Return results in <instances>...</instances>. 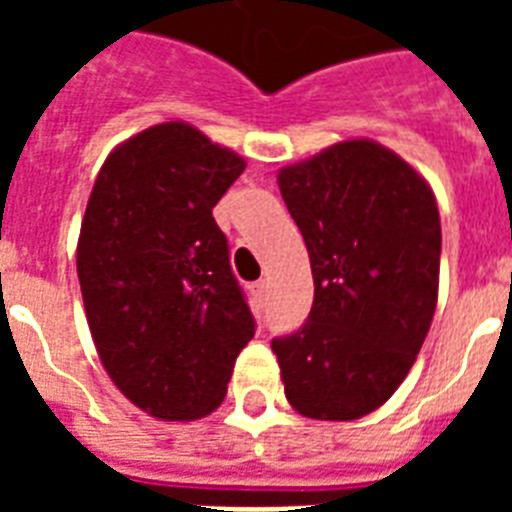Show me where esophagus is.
I'll list each match as a JSON object with an SVG mask.
<instances>
[{
    "label": "esophagus",
    "mask_w": 512,
    "mask_h": 512,
    "mask_svg": "<svg viewBox=\"0 0 512 512\" xmlns=\"http://www.w3.org/2000/svg\"><path fill=\"white\" fill-rule=\"evenodd\" d=\"M265 292H268V281H255V284H252V295L257 297V300H263L265 297Z\"/></svg>",
    "instance_id": "esophagus-1"
}]
</instances>
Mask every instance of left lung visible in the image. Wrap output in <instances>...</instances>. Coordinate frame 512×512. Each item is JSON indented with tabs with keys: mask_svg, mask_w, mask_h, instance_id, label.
<instances>
[{
	"mask_svg": "<svg viewBox=\"0 0 512 512\" xmlns=\"http://www.w3.org/2000/svg\"><path fill=\"white\" fill-rule=\"evenodd\" d=\"M279 188L316 287L308 321L271 342L284 393L311 420H358L396 393L436 313V196L366 138L281 167Z\"/></svg>",
	"mask_w": 512,
	"mask_h": 512,
	"instance_id": "left-lung-1",
	"label": "left lung"
}]
</instances>
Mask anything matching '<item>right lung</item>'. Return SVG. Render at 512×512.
<instances>
[{
  "label": "right lung",
  "instance_id": "obj_1",
  "mask_svg": "<svg viewBox=\"0 0 512 512\" xmlns=\"http://www.w3.org/2000/svg\"><path fill=\"white\" fill-rule=\"evenodd\" d=\"M247 162L185 122L154 124L108 154L92 185L76 273L114 385L164 422L223 404L255 319L212 207Z\"/></svg>",
  "mask_w": 512,
  "mask_h": 512
}]
</instances>
